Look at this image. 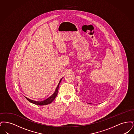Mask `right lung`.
Instances as JSON below:
<instances>
[{"label":"right lung","instance_id":"right-lung-1","mask_svg":"<svg viewBox=\"0 0 134 134\" xmlns=\"http://www.w3.org/2000/svg\"><path fill=\"white\" fill-rule=\"evenodd\" d=\"M62 78H62L60 79V80L59 82L58 83L57 86L56 88L55 89V91L54 92V93L52 96H50L49 97H48V98H47L46 99H45L44 100L41 101V102H38V101H35V100H31V99H29V98H27V97H26L25 96V98L28 101H29L30 102H31V103H33V104H37V105H45L49 104L51 103H52V102L54 101V100L55 99L56 97L57 96L58 91V89H59V84H60V83L61 82Z\"/></svg>","mask_w":134,"mask_h":134}]
</instances>
